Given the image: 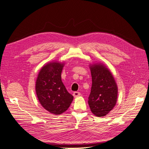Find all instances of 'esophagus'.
<instances>
[{"mask_svg": "<svg viewBox=\"0 0 149 149\" xmlns=\"http://www.w3.org/2000/svg\"><path fill=\"white\" fill-rule=\"evenodd\" d=\"M73 95L74 97H78L79 96H80L81 95V93L79 92H78V91H75L73 93Z\"/></svg>", "mask_w": 149, "mask_h": 149, "instance_id": "obj_1", "label": "esophagus"}]
</instances>
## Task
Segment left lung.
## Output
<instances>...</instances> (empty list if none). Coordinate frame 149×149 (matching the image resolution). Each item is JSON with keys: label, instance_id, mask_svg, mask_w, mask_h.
<instances>
[{"label": "left lung", "instance_id": "8db88e82", "mask_svg": "<svg viewBox=\"0 0 149 149\" xmlns=\"http://www.w3.org/2000/svg\"><path fill=\"white\" fill-rule=\"evenodd\" d=\"M92 76L88 104L93 114L97 117L107 115L115 107L118 88L113 75L102 63L89 65Z\"/></svg>", "mask_w": 149, "mask_h": 149}]
</instances>
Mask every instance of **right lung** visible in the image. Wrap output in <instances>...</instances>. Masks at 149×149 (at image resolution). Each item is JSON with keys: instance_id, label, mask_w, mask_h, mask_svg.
<instances>
[{"instance_id": "add662e5", "label": "right lung", "mask_w": 149, "mask_h": 149, "mask_svg": "<svg viewBox=\"0 0 149 149\" xmlns=\"http://www.w3.org/2000/svg\"><path fill=\"white\" fill-rule=\"evenodd\" d=\"M65 63L52 61L40 70L35 84L38 100L45 109L55 115L65 112L73 100L61 81Z\"/></svg>"}]
</instances>
